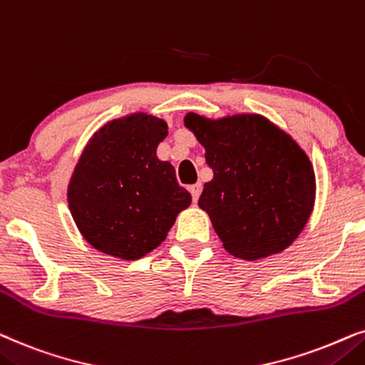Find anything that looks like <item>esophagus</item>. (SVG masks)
I'll return each mask as SVG.
<instances>
[{
  "label": "esophagus",
  "mask_w": 365,
  "mask_h": 365,
  "mask_svg": "<svg viewBox=\"0 0 365 365\" xmlns=\"http://www.w3.org/2000/svg\"><path fill=\"white\" fill-rule=\"evenodd\" d=\"M190 193H192L193 202H197L198 197H200V193H202V183H195V185H192L190 187Z\"/></svg>",
  "instance_id": "esophagus-1"
}]
</instances>
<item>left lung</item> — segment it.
I'll use <instances>...</instances> for the list:
<instances>
[{
    "label": "left lung",
    "mask_w": 365,
    "mask_h": 365,
    "mask_svg": "<svg viewBox=\"0 0 365 365\" xmlns=\"http://www.w3.org/2000/svg\"><path fill=\"white\" fill-rule=\"evenodd\" d=\"M183 121L213 170L198 207L210 217L223 249L257 260L292 245L315 202L314 167L300 145L257 113L212 120L190 111Z\"/></svg>",
    "instance_id": "obj_1"
}]
</instances>
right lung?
I'll return each mask as SVG.
<instances>
[{"label":"right lung","instance_id":"add662e5","mask_svg":"<svg viewBox=\"0 0 365 365\" xmlns=\"http://www.w3.org/2000/svg\"><path fill=\"white\" fill-rule=\"evenodd\" d=\"M167 121L132 113L111 120L86 143L70 183L68 207L93 249L121 260L142 259L167 239L192 203L175 168L157 157Z\"/></svg>","mask_w":365,"mask_h":365}]
</instances>
